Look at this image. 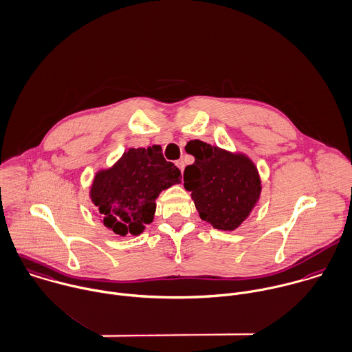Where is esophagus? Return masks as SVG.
Returning <instances> with one entry per match:
<instances>
[{"label": "esophagus", "mask_w": 352, "mask_h": 352, "mask_svg": "<svg viewBox=\"0 0 352 352\" xmlns=\"http://www.w3.org/2000/svg\"><path fill=\"white\" fill-rule=\"evenodd\" d=\"M175 164H176V166L180 169V172H182V175H183V172H184V161H183V160H179V161H176Z\"/></svg>", "instance_id": "1"}]
</instances>
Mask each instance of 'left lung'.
I'll use <instances>...</instances> for the list:
<instances>
[{"instance_id": "left-lung-1", "label": "left lung", "mask_w": 352, "mask_h": 352, "mask_svg": "<svg viewBox=\"0 0 352 352\" xmlns=\"http://www.w3.org/2000/svg\"><path fill=\"white\" fill-rule=\"evenodd\" d=\"M192 165L184 169V188L204 221L220 231H234L250 216L261 195L254 162L241 153L197 140Z\"/></svg>"}]
</instances>
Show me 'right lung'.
I'll return each instance as SVG.
<instances>
[{
	"label": "right lung",
	"mask_w": 352,
	"mask_h": 352,
	"mask_svg": "<svg viewBox=\"0 0 352 352\" xmlns=\"http://www.w3.org/2000/svg\"><path fill=\"white\" fill-rule=\"evenodd\" d=\"M180 180L179 168L164 158L160 146L128 148L112 168L97 172L90 198L107 228L138 236L153 221L161 191Z\"/></svg>",
	"instance_id": "add662e5"
}]
</instances>
